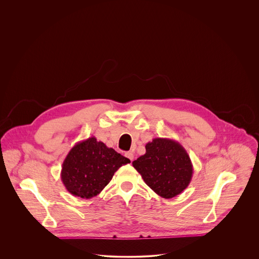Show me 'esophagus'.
<instances>
[{
	"mask_svg": "<svg viewBox=\"0 0 259 259\" xmlns=\"http://www.w3.org/2000/svg\"><path fill=\"white\" fill-rule=\"evenodd\" d=\"M125 156L132 162L133 161V159H134V154H133V152H126L125 153Z\"/></svg>",
	"mask_w": 259,
	"mask_h": 259,
	"instance_id": "34e87169",
	"label": "esophagus"
}]
</instances>
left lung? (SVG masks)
<instances>
[{
	"mask_svg": "<svg viewBox=\"0 0 259 259\" xmlns=\"http://www.w3.org/2000/svg\"><path fill=\"white\" fill-rule=\"evenodd\" d=\"M132 165L160 197L172 199L185 191L193 177V164L185 148L175 140L155 138Z\"/></svg>",
	"mask_w": 259,
	"mask_h": 259,
	"instance_id": "8db88e82",
	"label": "left lung"
}]
</instances>
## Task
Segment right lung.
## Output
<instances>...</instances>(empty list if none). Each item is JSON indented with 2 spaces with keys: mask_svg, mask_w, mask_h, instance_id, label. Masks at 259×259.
<instances>
[{
  "mask_svg": "<svg viewBox=\"0 0 259 259\" xmlns=\"http://www.w3.org/2000/svg\"><path fill=\"white\" fill-rule=\"evenodd\" d=\"M130 160L95 137L75 144L62 163L65 189L74 197L91 199L109 184L114 172Z\"/></svg>",
  "mask_w": 259,
  "mask_h": 259,
  "instance_id": "obj_1",
  "label": "right lung"
}]
</instances>
